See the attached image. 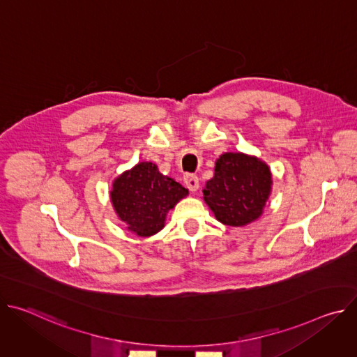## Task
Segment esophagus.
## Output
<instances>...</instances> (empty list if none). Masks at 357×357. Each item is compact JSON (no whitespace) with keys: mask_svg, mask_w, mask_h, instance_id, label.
I'll use <instances>...</instances> for the list:
<instances>
[{"mask_svg":"<svg viewBox=\"0 0 357 357\" xmlns=\"http://www.w3.org/2000/svg\"><path fill=\"white\" fill-rule=\"evenodd\" d=\"M185 185L190 192H196L199 189V178L196 175H185Z\"/></svg>","mask_w":357,"mask_h":357,"instance_id":"esophagus-1","label":"esophagus"}]
</instances>
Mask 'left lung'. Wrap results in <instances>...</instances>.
I'll return each mask as SVG.
<instances>
[{
    "label": "left lung",
    "mask_w": 357,
    "mask_h": 357,
    "mask_svg": "<svg viewBox=\"0 0 357 357\" xmlns=\"http://www.w3.org/2000/svg\"><path fill=\"white\" fill-rule=\"evenodd\" d=\"M215 165L213 178L203 188V200L215 218L233 227L256 222L271 195L270 167L244 152H225Z\"/></svg>",
    "instance_id": "left-lung-1"
}]
</instances>
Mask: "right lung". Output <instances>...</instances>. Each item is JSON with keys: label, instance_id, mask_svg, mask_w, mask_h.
<instances>
[{"label": "right lung", "instance_id": "right-lung-1", "mask_svg": "<svg viewBox=\"0 0 357 357\" xmlns=\"http://www.w3.org/2000/svg\"><path fill=\"white\" fill-rule=\"evenodd\" d=\"M189 190L162 175L154 162L142 161L119 175L110 200L117 218L138 237H151L165 226L167 215Z\"/></svg>", "mask_w": 357, "mask_h": 357}]
</instances>
